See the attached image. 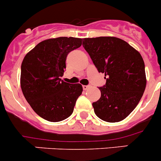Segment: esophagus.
I'll use <instances>...</instances> for the list:
<instances>
[{"instance_id":"obj_1","label":"esophagus","mask_w":161,"mask_h":161,"mask_svg":"<svg viewBox=\"0 0 161 161\" xmlns=\"http://www.w3.org/2000/svg\"><path fill=\"white\" fill-rule=\"evenodd\" d=\"M90 86H85V85L82 86V88H83V90H88V89L90 88Z\"/></svg>"}]
</instances>
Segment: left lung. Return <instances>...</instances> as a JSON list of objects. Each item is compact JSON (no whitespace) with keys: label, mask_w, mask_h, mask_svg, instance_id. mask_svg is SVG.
<instances>
[{"label":"left lung","mask_w":161,"mask_h":161,"mask_svg":"<svg viewBox=\"0 0 161 161\" xmlns=\"http://www.w3.org/2000/svg\"><path fill=\"white\" fill-rule=\"evenodd\" d=\"M82 46L106 83L93 103L97 116L108 123L122 121L139 103L146 86L145 64L138 50L115 37L82 39Z\"/></svg>","instance_id":"1"}]
</instances>
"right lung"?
I'll use <instances>...</instances> for the list:
<instances>
[{
    "label": "right lung",
    "mask_w": 161,
    "mask_h": 161,
    "mask_svg": "<svg viewBox=\"0 0 161 161\" xmlns=\"http://www.w3.org/2000/svg\"><path fill=\"white\" fill-rule=\"evenodd\" d=\"M82 38L59 37L41 42L26 54L21 64L20 86L33 110L49 122H60L72 114L81 84L60 79L71 51L82 46Z\"/></svg>",
    "instance_id": "1"
}]
</instances>
